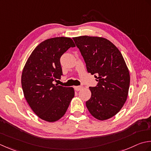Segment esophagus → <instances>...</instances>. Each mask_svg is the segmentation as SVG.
Wrapping results in <instances>:
<instances>
[{
    "label": "esophagus",
    "instance_id": "1",
    "mask_svg": "<svg viewBox=\"0 0 151 151\" xmlns=\"http://www.w3.org/2000/svg\"><path fill=\"white\" fill-rule=\"evenodd\" d=\"M82 88H83L82 86H75V87H74V89H75L76 91H80Z\"/></svg>",
    "mask_w": 151,
    "mask_h": 151
}]
</instances>
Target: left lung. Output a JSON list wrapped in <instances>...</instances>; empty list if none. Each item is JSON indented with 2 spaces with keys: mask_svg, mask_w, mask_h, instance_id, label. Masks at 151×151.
<instances>
[{
  "mask_svg": "<svg viewBox=\"0 0 151 151\" xmlns=\"http://www.w3.org/2000/svg\"><path fill=\"white\" fill-rule=\"evenodd\" d=\"M81 52L87 72L98 83L89 87L91 97L86 101L94 117L104 121L115 115L124 106L130 87V73L122 55L108 40L83 36L73 38Z\"/></svg>",
  "mask_w": 151,
  "mask_h": 151,
  "instance_id": "8db88e82",
  "label": "left lung"
}]
</instances>
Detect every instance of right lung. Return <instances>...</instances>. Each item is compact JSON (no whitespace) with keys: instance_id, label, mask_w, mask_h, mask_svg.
I'll return each instance as SVG.
<instances>
[{"instance_id":"add662e5","label":"right lung","mask_w":151,"mask_h":151,"mask_svg":"<svg viewBox=\"0 0 151 151\" xmlns=\"http://www.w3.org/2000/svg\"><path fill=\"white\" fill-rule=\"evenodd\" d=\"M74 47L70 38L47 39L35 49L24 65L21 76L24 98L35 114L45 121L62 117L74 96L73 87L53 84L63 75L61 56Z\"/></svg>"}]
</instances>
